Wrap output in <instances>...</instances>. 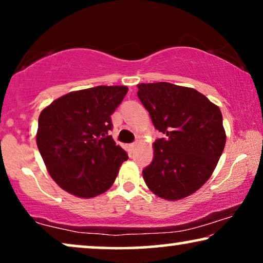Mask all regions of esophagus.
Instances as JSON below:
<instances>
[{"label": "esophagus", "mask_w": 263, "mask_h": 263, "mask_svg": "<svg viewBox=\"0 0 263 263\" xmlns=\"http://www.w3.org/2000/svg\"><path fill=\"white\" fill-rule=\"evenodd\" d=\"M138 145H139V142H138V141L133 142V143H132V145H130V148H132V149H134V148H135V147H136V146H138Z\"/></svg>", "instance_id": "34e87169"}]
</instances>
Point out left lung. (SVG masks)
Here are the masks:
<instances>
[{"label": "left lung", "instance_id": "left-lung-1", "mask_svg": "<svg viewBox=\"0 0 263 263\" xmlns=\"http://www.w3.org/2000/svg\"><path fill=\"white\" fill-rule=\"evenodd\" d=\"M138 97L164 138L142 175L152 193L179 200L201 188L217 166L226 135L220 109L202 93L168 82L138 85Z\"/></svg>", "mask_w": 263, "mask_h": 263}]
</instances>
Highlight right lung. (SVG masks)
Here are the masks:
<instances>
[{
  "label": "right lung",
  "instance_id": "right-lung-1",
  "mask_svg": "<svg viewBox=\"0 0 263 263\" xmlns=\"http://www.w3.org/2000/svg\"><path fill=\"white\" fill-rule=\"evenodd\" d=\"M125 86H97L53 100L39 115L37 146L57 184L79 197H95L114 184L128 154L114 141L111 115Z\"/></svg>",
  "mask_w": 263,
  "mask_h": 263
}]
</instances>
